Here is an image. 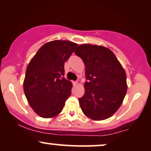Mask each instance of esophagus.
Returning a JSON list of instances; mask_svg holds the SVG:
<instances>
[{
	"label": "esophagus",
	"instance_id": "obj_1",
	"mask_svg": "<svg viewBox=\"0 0 151 151\" xmlns=\"http://www.w3.org/2000/svg\"><path fill=\"white\" fill-rule=\"evenodd\" d=\"M74 85H77V84H78V81H74Z\"/></svg>",
	"mask_w": 151,
	"mask_h": 151
}]
</instances>
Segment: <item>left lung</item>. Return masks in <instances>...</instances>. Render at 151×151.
I'll list each match as a JSON object with an SVG mask.
<instances>
[{
	"label": "left lung",
	"mask_w": 151,
	"mask_h": 151,
	"mask_svg": "<svg viewBox=\"0 0 151 151\" xmlns=\"http://www.w3.org/2000/svg\"><path fill=\"white\" fill-rule=\"evenodd\" d=\"M85 65L84 94L79 99L89 119L104 120L119 109L126 94V74L113 52L103 46L81 45L74 50Z\"/></svg>",
	"instance_id": "8db88e82"
}]
</instances>
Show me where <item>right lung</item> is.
<instances>
[{"instance_id":"obj_1","label":"right lung","mask_w":151,"mask_h":151,"mask_svg":"<svg viewBox=\"0 0 151 151\" xmlns=\"http://www.w3.org/2000/svg\"><path fill=\"white\" fill-rule=\"evenodd\" d=\"M77 45L67 40L47 42L28 64L24 92L31 108L40 116H58L70 96L72 84L64 77V66Z\"/></svg>"}]
</instances>
